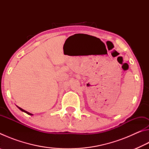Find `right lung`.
Masks as SVG:
<instances>
[{
  "mask_svg": "<svg viewBox=\"0 0 149 149\" xmlns=\"http://www.w3.org/2000/svg\"><path fill=\"white\" fill-rule=\"evenodd\" d=\"M17 108H19V109L20 110H21V111H22V112H26V114H28V115H31V116H32V115H33V114H31V113H29V112H27V111H26V110H24V109H22V108H20V107H17Z\"/></svg>",
  "mask_w": 149,
  "mask_h": 149,
  "instance_id": "obj_1",
  "label": "right lung"
}]
</instances>
